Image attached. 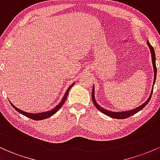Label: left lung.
Returning <instances> with one entry per match:
<instances>
[{"mask_svg": "<svg viewBox=\"0 0 160 160\" xmlns=\"http://www.w3.org/2000/svg\"><path fill=\"white\" fill-rule=\"evenodd\" d=\"M148 45L149 47V48H150V53H151V57H152V66H153V72H154V79H153V85L152 86L154 85V84H155V82H156V78H157V66H156V55H155V51H154V49L151 46V44L149 43V41H148ZM152 90H153V87H152V91L151 92H150V96H149L148 99L146 100V101L144 102V103L141 104V106H139V107H136V108L134 109H130V110H127V111H119V112H112V111H109V110H107V109L103 108V107H100V105H98V103H97L96 100H95V96H94V85H93V88H92V100H93V103H94V106L96 107V108L98 109V110L100 111L101 112H103V113L106 114L107 116H109V117L111 118H113V119H126V118L129 117V116H132V115L137 113L138 112H139L140 110H141L143 107H145V106L147 105V104L148 103V102L150 101V98H151V96H152Z\"/></svg>", "mask_w": 160, "mask_h": 160, "instance_id": "8db88e82", "label": "left lung"}]
</instances>
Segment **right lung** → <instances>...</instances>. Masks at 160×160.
Masks as SVG:
<instances>
[{
	"label": "right lung",
	"instance_id": "right-lung-1",
	"mask_svg": "<svg viewBox=\"0 0 160 160\" xmlns=\"http://www.w3.org/2000/svg\"><path fill=\"white\" fill-rule=\"evenodd\" d=\"M75 84V82H73L72 85L69 86V88H68V89L66 90L65 94H64V96L62 97V100H61V101L56 106V107H54L53 109H51V110H48V111H46V112H39V113H31V112H24V111L21 110V109H18L17 107H16L15 106L12 104L11 102H10V104L12 105V107H13L14 109H16V110L18 112H19V113L22 114L23 116H27V117L30 118V119H34V120H42V119H47V118H49L51 117V116H53V114H55L56 112H57V111L59 110L61 108V107H62V105H63L64 102L66 101V98H67V96H68V94H69V90L71 89V88L72 87L73 85Z\"/></svg>",
	"mask_w": 160,
	"mask_h": 160
}]
</instances>
